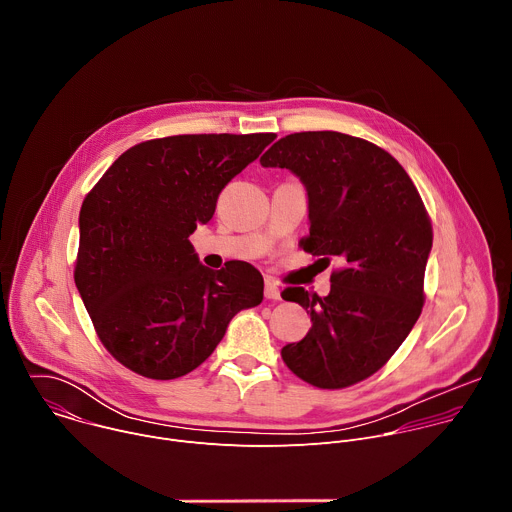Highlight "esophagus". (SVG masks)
Returning <instances> with one entry per match:
<instances>
[{"mask_svg": "<svg viewBox=\"0 0 512 512\" xmlns=\"http://www.w3.org/2000/svg\"><path fill=\"white\" fill-rule=\"evenodd\" d=\"M265 298L273 300V302L281 300V289H279V285L271 277L265 279Z\"/></svg>", "mask_w": 512, "mask_h": 512, "instance_id": "esophagus-1", "label": "esophagus"}]
</instances>
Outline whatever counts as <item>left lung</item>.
<instances>
[{
    "instance_id": "left-lung-1",
    "label": "left lung",
    "mask_w": 512,
    "mask_h": 512,
    "mask_svg": "<svg viewBox=\"0 0 512 512\" xmlns=\"http://www.w3.org/2000/svg\"><path fill=\"white\" fill-rule=\"evenodd\" d=\"M263 168H287L308 192L304 251L340 261L330 294L287 287L283 300L312 318L310 332L281 348L287 369L318 389H344L375 375L415 326L425 296L431 223L403 166L379 145L338 131L275 141Z\"/></svg>"
}]
</instances>
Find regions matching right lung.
Returning <instances> with one entry per match:
<instances>
[{
  "mask_svg": "<svg viewBox=\"0 0 512 512\" xmlns=\"http://www.w3.org/2000/svg\"><path fill=\"white\" fill-rule=\"evenodd\" d=\"M275 137L198 133L143 141L85 196L75 283L99 340L129 371L156 381L188 375L237 312L261 304L263 277L253 265L208 269L188 237Z\"/></svg>",
  "mask_w": 512,
  "mask_h": 512,
  "instance_id": "add662e5",
  "label": "right lung"
}]
</instances>
